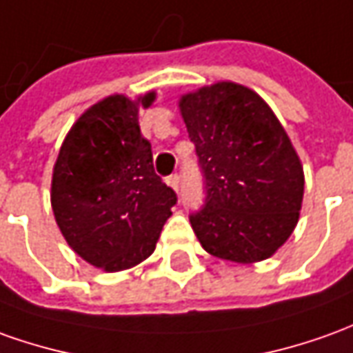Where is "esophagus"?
Masks as SVG:
<instances>
[{
	"mask_svg": "<svg viewBox=\"0 0 353 353\" xmlns=\"http://www.w3.org/2000/svg\"><path fill=\"white\" fill-rule=\"evenodd\" d=\"M167 184L171 186L172 190L179 192V186H181V176H179V174H171V176L167 179Z\"/></svg>",
	"mask_w": 353,
	"mask_h": 353,
	"instance_id": "1",
	"label": "esophagus"
}]
</instances>
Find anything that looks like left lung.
<instances>
[{
  "instance_id": "left-lung-1",
  "label": "left lung",
  "mask_w": 353,
  "mask_h": 353,
  "mask_svg": "<svg viewBox=\"0 0 353 353\" xmlns=\"http://www.w3.org/2000/svg\"><path fill=\"white\" fill-rule=\"evenodd\" d=\"M205 179V203L190 225L208 254L255 263L298 225L303 169L271 107L234 82H217L179 101Z\"/></svg>"
}]
</instances>
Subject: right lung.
Returning <instances> with one entry per match:
<instances>
[{
  "instance_id": "add662e5",
  "label": "right lung",
  "mask_w": 353,
  "mask_h": 353,
  "mask_svg": "<svg viewBox=\"0 0 353 353\" xmlns=\"http://www.w3.org/2000/svg\"><path fill=\"white\" fill-rule=\"evenodd\" d=\"M115 94L86 109L61 145L51 179V208L77 254L107 273L142 263L155 250L176 194L153 171L152 144L140 132L138 109Z\"/></svg>"
}]
</instances>
